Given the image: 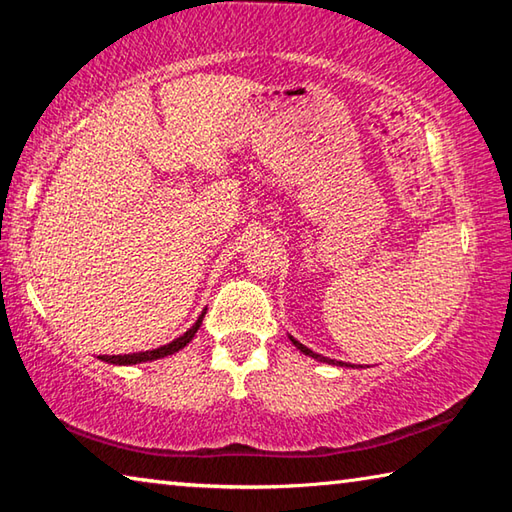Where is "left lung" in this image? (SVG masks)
<instances>
[{"instance_id": "left-lung-1", "label": "left lung", "mask_w": 512, "mask_h": 512, "mask_svg": "<svg viewBox=\"0 0 512 512\" xmlns=\"http://www.w3.org/2000/svg\"><path fill=\"white\" fill-rule=\"evenodd\" d=\"M289 339H291V343L296 345V348H298L302 354H307V357H311V359H316V361H323V363H332V366H341V368H354V366H350V363H343V361L327 359V357H323V354H318V352H314V350H309L307 345H302L300 341L293 339V336H289Z\"/></svg>"}]
</instances>
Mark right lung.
<instances>
[{
    "mask_svg": "<svg viewBox=\"0 0 512 512\" xmlns=\"http://www.w3.org/2000/svg\"><path fill=\"white\" fill-rule=\"evenodd\" d=\"M203 316H205V311H203L201 316H198L196 323L189 327L183 336H178V339H173L171 343L162 345V348L146 350V352H131V354H110V357H108V354H101L99 359L106 361V363H115V366H135V363H144V361H155V359L169 357V354L183 350L185 345L194 339L196 332H198V327L203 325Z\"/></svg>",
    "mask_w": 512,
    "mask_h": 512,
    "instance_id": "right-lung-1",
    "label": "right lung"
}]
</instances>
